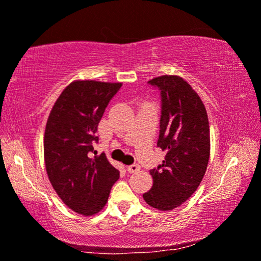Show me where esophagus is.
<instances>
[{"instance_id": "esophagus-1", "label": "esophagus", "mask_w": 261, "mask_h": 261, "mask_svg": "<svg viewBox=\"0 0 261 261\" xmlns=\"http://www.w3.org/2000/svg\"><path fill=\"white\" fill-rule=\"evenodd\" d=\"M139 170H140V165H138V164H133V165L127 166V171L129 173H135V172H138Z\"/></svg>"}]
</instances>
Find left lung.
<instances>
[{"instance_id": "left-lung-1", "label": "left lung", "mask_w": 261, "mask_h": 261, "mask_svg": "<svg viewBox=\"0 0 261 261\" xmlns=\"http://www.w3.org/2000/svg\"><path fill=\"white\" fill-rule=\"evenodd\" d=\"M162 96L156 146L166 152L162 165L149 171L151 190L142 195L149 206L167 212L197 190L210 156V130L205 107L191 85L179 76L165 74L148 81Z\"/></svg>"}]
</instances>
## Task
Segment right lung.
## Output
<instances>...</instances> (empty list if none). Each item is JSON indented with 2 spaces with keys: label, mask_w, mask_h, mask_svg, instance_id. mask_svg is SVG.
<instances>
[{
  "label": "right lung",
  "mask_w": 261,
  "mask_h": 261,
  "mask_svg": "<svg viewBox=\"0 0 261 261\" xmlns=\"http://www.w3.org/2000/svg\"><path fill=\"white\" fill-rule=\"evenodd\" d=\"M122 83L74 81L49 113L44 137L48 179L74 213L91 216L105 208L120 172L105 153L92 156L96 132L110 99Z\"/></svg>",
  "instance_id": "obj_1"
}]
</instances>
